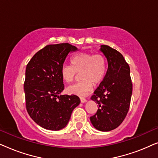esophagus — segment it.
<instances>
[{
  "label": "esophagus",
  "instance_id": "esophagus-1",
  "mask_svg": "<svg viewBox=\"0 0 158 158\" xmlns=\"http://www.w3.org/2000/svg\"><path fill=\"white\" fill-rule=\"evenodd\" d=\"M81 101L82 103H85L87 101V100H86L85 98H83V97H81Z\"/></svg>",
  "mask_w": 158,
  "mask_h": 158
}]
</instances>
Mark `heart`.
Instances as JSON below:
<instances>
[{"instance_id":"obj_1","label":"heart","mask_w":158,"mask_h":158,"mask_svg":"<svg viewBox=\"0 0 158 158\" xmlns=\"http://www.w3.org/2000/svg\"><path fill=\"white\" fill-rule=\"evenodd\" d=\"M71 64H63L60 73L62 79L67 83L74 81L77 73L81 72V81L68 86V94L84 96L93 88V83L98 85L104 78L106 73V60L101 54L81 52L74 55Z\"/></svg>"}]
</instances>
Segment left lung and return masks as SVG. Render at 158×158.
<instances>
[{
	"label": "left lung",
	"mask_w": 158,
	"mask_h": 158,
	"mask_svg": "<svg viewBox=\"0 0 158 158\" xmlns=\"http://www.w3.org/2000/svg\"><path fill=\"white\" fill-rule=\"evenodd\" d=\"M101 51L107 59L108 70L90 98L97 103L98 109L90 119L98 130L108 131L117 128L126 117L132 83L130 68L122 54L108 45H101Z\"/></svg>",
	"instance_id": "8db88e82"
}]
</instances>
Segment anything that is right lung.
<instances>
[{"label":"right lung","mask_w":158,"mask_h":158,"mask_svg":"<svg viewBox=\"0 0 158 158\" xmlns=\"http://www.w3.org/2000/svg\"><path fill=\"white\" fill-rule=\"evenodd\" d=\"M75 50L76 47L68 43L47 45L27 65L23 84L26 107L30 117L46 129L64 128L81 103L76 95L59 96L64 88L60 70L68 53Z\"/></svg>","instance_id":"obj_1"}]
</instances>
